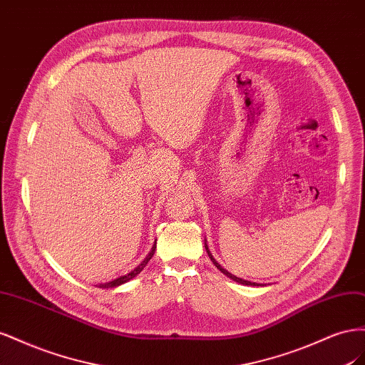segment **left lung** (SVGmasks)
Listing matches in <instances>:
<instances>
[{
    "label": "left lung",
    "instance_id": "left-lung-1",
    "mask_svg": "<svg viewBox=\"0 0 365 365\" xmlns=\"http://www.w3.org/2000/svg\"><path fill=\"white\" fill-rule=\"evenodd\" d=\"M205 250H207V252H208V257H210V260H212L213 262V264H215V267L220 271V272H224L225 275H227V277H230L231 280H235V282H237V283H240V284H251V286H256L257 283H251V282H248V280H244V279H239V277H236V275H233V274H231V272H228L227 269H224L222 267H220V264L213 259V256H212V252H210L208 251V247H207V244H205ZM259 286V284H257Z\"/></svg>",
    "mask_w": 365,
    "mask_h": 365
}]
</instances>
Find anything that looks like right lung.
Instances as JSON below:
<instances>
[{
	"label": "right lung",
	"mask_w": 365,
	"mask_h": 365,
	"mask_svg": "<svg viewBox=\"0 0 365 365\" xmlns=\"http://www.w3.org/2000/svg\"><path fill=\"white\" fill-rule=\"evenodd\" d=\"M155 248H157V242H155V245L152 247V250H150V252L146 256V259L143 260L138 267L135 268V269H132L129 274H126V275H121V277H118V279H115V280H113V282H108V283H102V284H97L98 288H115V286H120V284H123V283H126V282H129V280H132L135 277V275H138L143 269H145V267L148 264V262L152 259V256H153V252H155Z\"/></svg>",
	"instance_id": "obj_1"
}]
</instances>
